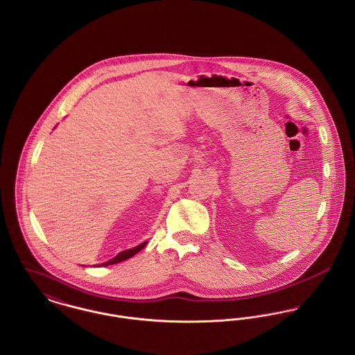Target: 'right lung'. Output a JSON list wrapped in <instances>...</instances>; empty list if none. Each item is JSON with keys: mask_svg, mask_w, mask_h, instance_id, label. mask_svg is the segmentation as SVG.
Wrapping results in <instances>:
<instances>
[{"mask_svg": "<svg viewBox=\"0 0 355 355\" xmlns=\"http://www.w3.org/2000/svg\"><path fill=\"white\" fill-rule=\"evenodd\" d=\"M148 243V241H145V242H142V243H139V245H137L135 248H132V249H128V250H123V252H121V253L117 254L116 257H113L112 259H109V261H106V262H103V263H98V265H94V268H105V266H109V265H114V263H119V262H122V261H125V259H128V258H130V257H133L135 254L138 253L139 250H142L144 248H145V245Z\"/></svg>", "mask_w": 355, "mask_h": 355, "instance_id": "obj_1", "label": "right lung"}]
</instances>
